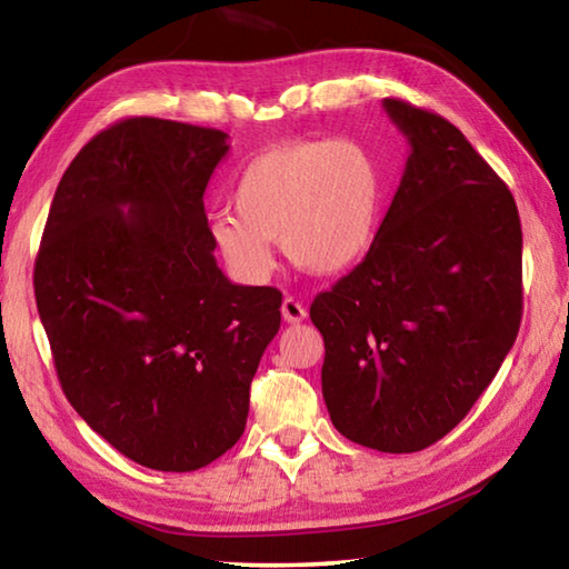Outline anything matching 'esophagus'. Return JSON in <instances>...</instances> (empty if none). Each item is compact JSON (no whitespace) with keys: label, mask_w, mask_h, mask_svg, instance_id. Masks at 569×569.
<instances>
[{"label":"esophagus","mask_w":569,"mask_h":569,"mask_svg":"<svg viewBox=\"0 0 569 569\" xmlns=\"http://www.w3.org/2000/svg\"><path fill=\"white\" fill-rule=\"evenodd\" d=\"M281 313H283V321L288 323H301L306 319V308L296 301V298H283V306H281Z\"/></svg>","instance_id":"34e87169"}]
</instances>
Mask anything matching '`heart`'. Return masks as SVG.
Here are the masks:
<instances>
[{
    "mask_svg": "<svg viewBox=\"0 0 569 569\" xmlns=\"http://www.w3.org/2000/svg\"><path fill=\"white\" fill-rule=\"evenodd\" d=\"M387 176L377 152L353 138L286 142L248 162L233 188L234 216H220L210 238L220 261L243 283L273 271L278 240L301 271L333 276L369 253L379 233Z\"/></svg>",
    "mask_w": 569,
    "mask_h": 569,
    "instance_id": "1",
    "label": "heart"
}]
</instances>
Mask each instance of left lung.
Returning <instances> with one entry per match:
<instances>
[{
	"label": "left lung",
	"instance_id": "obj_1",
	"mask_svg": "<svg viewBox=\"0 0 569 569\" xmlns=\"http://www.w3.org/2000/svg\"><path fill=\"white\" fill-rule=\"evenodd\" d=\"M407 134L397 196L363 261L313 298L323 401L356 445L409 455L467 417L522 321L512 192L437 112L387 98Z\"/></svg>",
	"mask_w": 569,
	"mask_h": 569
}]
</instances>
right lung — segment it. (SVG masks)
Returning a JSON list of instances; mask_svg holds the SVG:
<instances>
[{
	"label": "right lung",
	"mask_w": 569,
	"mask_h": 569,
	"mask_svg": "<svg viewBox=\"0 0 569 569\" xmlns=\"http://www.w3.org/2000/svg\"><path fill=\"white\" fill-rule=\"evenodd\" d=\"M228 134L128 118L64 170L34 298L74 411L132 461L196 471L246 429L281 291L220 271L203 196Z\"/></svg>",
	"instance_id": "1"
}]
</instances>
